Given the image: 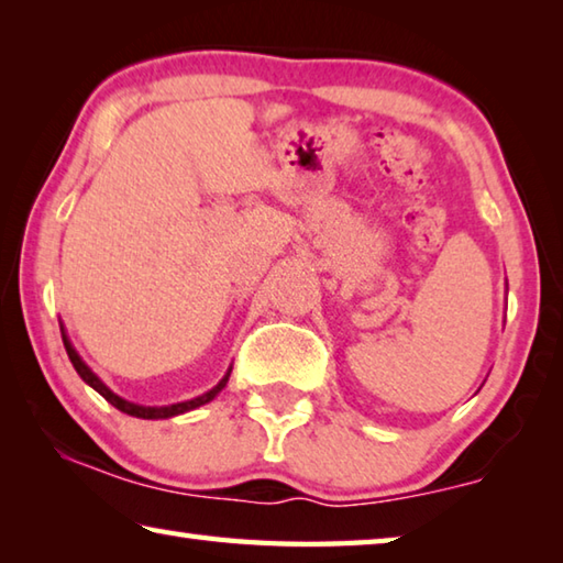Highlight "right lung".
Returning <instances> with one entry per match:
<instances>
[{
    "label": "right lung",
    "mask_w": 563,
    "mask_h": 563,
    "mask_svg": "<svg viewBox=\"0 0 563 563\" xmlns=\"http://www.w3.org/2000/svg\"><path fill=\"white\" fill-rule=\"evenodd\" d=\"M62 338H64V347H66V355H69V360H71V365H74V369L76 373H79V377L84 379V383L87 385H91L93 389H97V393L107 399V402H111L113 407L117 409H121V412H126V415H131V417H141V419H166V417H174V415H184V412H188V409H196V407H201V405H206V402H211V399L221 393V389L225 387V383H228V377H231V369H228V375L221 379V383H218L211 393H206V395H201V397H196V399H188V402H178V405H168V407H141V405H133V402H126V399H121L119 395H113L111 389L101 383V379L91 373V369L84 365V360L76 355V350L71 347V342L66 340V335L62 332Z\"/></svg>",
    "instance_id": "right-lung-1"
}]
</instances>
